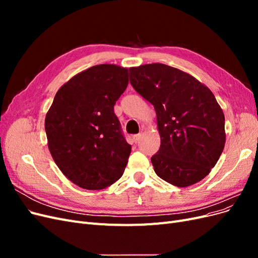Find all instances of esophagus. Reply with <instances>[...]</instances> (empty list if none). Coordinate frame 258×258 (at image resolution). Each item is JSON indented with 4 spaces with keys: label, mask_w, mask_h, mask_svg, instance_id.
Wrapping results in <instances>:
<instances>
[{
    "label": "esophagus",
    "mask_w": 258,
    "mask_h": 258,
    "mask_svg": "<svg viewBox=\"0 0 258 258\" xmlns=\"http://www.w3.org/2000/svg\"><path fill=\"white\" fill-rule=\"evenodd\" d=\"M140 139H141V134H139V135H135L134 137H132V140H134L135 143L139 142V140H140Z\"/></svg>",
    "instance_id": "34e87169"
}]
</instances>
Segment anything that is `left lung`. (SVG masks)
Masks as SVG:
<instances>
[{"instance_id": "1", "label": "left lung", "mask_w": 258, "mask_h": 258, "mask_svg": "<svg viewBox=\"0 0 258 258\" xmlns=\"http://www.w3.org/2000/svg\"><path fill=\"white\" fill-rule=\"evenodd\" d=\"M130 83L157 115L160 148L151 158L156 174L177 187L204 179L223 153L222 107L205 84L162 63L130 68Z\"/></svg>"}]
</instances>
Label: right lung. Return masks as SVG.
<instances>
[{
  "label": "right lung",
  "instance_id": "right-lung-1",
  "mask_svg": "<svg viewBox=\"0 0 258 258\" xmlns=\"http://www.w3.org/2000/svg\"><path fill=\"white\" fill-rule=\"evenodd\" d=\"M128 82L127 68L93 66L61 86L46 114L52 159L82 188L111 186L127 166L131 145L122 137L114 105Z\"/></svg>",
  "mask_w": 258,
  "mask_h": 258
}]
</instances>
